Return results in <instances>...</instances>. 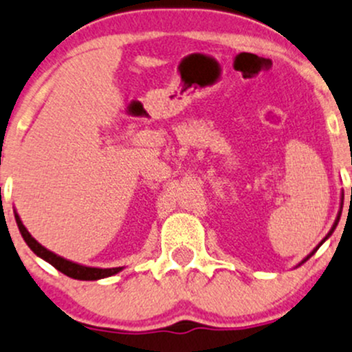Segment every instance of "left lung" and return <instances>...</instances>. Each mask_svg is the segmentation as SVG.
<instances>
[{
    "label": "left lung",
    "instance_id": "1",
    "mask_svg": "<svg viewBox=\"0 0 352 352\" xmlns=\"http://www.w3.org/2000/svg\"><path fill=\"white\" fill-rule=\"evenodd\" d=\"M342 197H344V194H342ZM339 219H341V212H339V214H338V217H336L334 224H332L331 231H329V232H327V236H325V238L322 239V241H320L319 244H317V246H316V248H314V250H312V251H310V253H309V254H307V256H305V258H303V260H302V261H300V263H298L297 266H300L302 263H305V261H307V260H309V258H310V256H312V254H316V251H317V250H319V248H320V246H322V244H324L325 241H327V239H329V238H331V234H332V232H334V229H336V226H338V223H339Z\"/></svg>",
    "mask_w": 352,
    "mask_h": 352
}]
</instances>
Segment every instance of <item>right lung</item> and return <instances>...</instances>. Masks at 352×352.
<instances>
[{
	"label": "right lung",
	"instance_id": "right-lung-1",
	"mask_svg": "<svg viewBox=\"0 0 352 352\" xmlns=\"http://www.w3.org/2000/svg\"><path fill=\"white\" fill-rule=\"evenodd\" d=\"M14 219H16L18 229H20L21 236H23L25 243L28 244L30 250H32L36 256L45 260L47 263H50L54 268H57L58 272H62L64 275L70 276V278L86 280V282H89V280H101V278H108V276L116 275V273H120L121 270H123V266H116V268H96V266H86V265L76 263V261L65 260V258L55 254L54 251L47 250L45 246H42V244L30 234L28 229L25 228L23 223H21L16 210H14Z\"/></svg>",
	"mask_w": 352,
	"mask_h": 352
}]
</instances>
